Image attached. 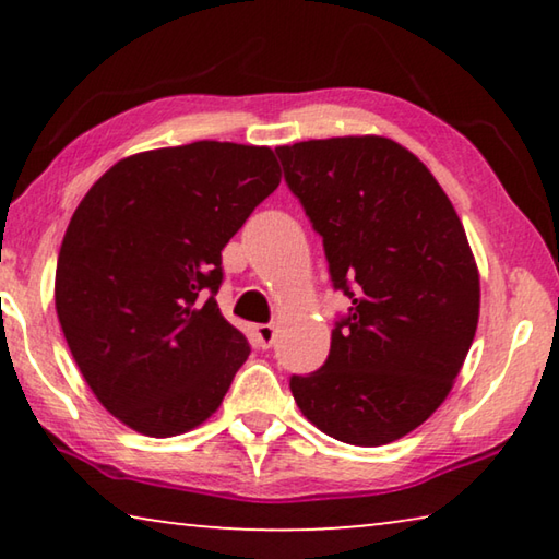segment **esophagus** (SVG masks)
Returning a JSON list of instances; mask_svg holds the SVG:
<instances>
[{
	"instance_id": "esophagus-1",
	"label": "esophagus",
	"mask_w": 559,
	"mask_h": 559,
	"mask_svg": "<svg viewBox=\"0 0 559 559\" xmlns=\"http://www.w3.org/2000/svg\"><path fill=\"white\" fill-rule=\"evenodd\" d=\"M253 337H257V343L261 349H269L273 345V340H276V328L273 325H257L253 328Z\"/></svg>"
}]
</instances>
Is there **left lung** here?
<instances>
[{
	"label": "left lung",
	"instance_id": "left-lung-1",
	"mask_svg": "<svg viewBox=\"0 0 559 559\" xmlns=\"http://www.w3.org/2000/svg\"><path fill=\"white\" fill-rule=\"evenodd\" d=\"M290 192L353 298L318 372L293 377L310 424L353 447L406 437L447 400L478 328L480 278L437 177L404 145L345 135L281 145Z\"/></svg>",
	"mask_w": 559,
	"mask_h": 559
}]
</instances>
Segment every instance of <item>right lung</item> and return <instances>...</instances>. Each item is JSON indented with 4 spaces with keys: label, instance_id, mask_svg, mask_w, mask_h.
I'll use <instances>...</instances> for the list:
<instances>
[{
    "label": "right lung",
    "instance_id": "add662e5",
    "mask_svg": "<svg viewBox=\"0 0 559 559\" xmlns=\"http://www.w3.org/2000/svg\"><path fill=\"white\" fill-rule=\"evenodd\" d=\"M281 185L271 147L200 140L118 159L73 212L53 300L96 400L145 437L219 409L251 347L216 306L222 249Z\"/></svg>",
    "mask_w": 559,
    "mask_h": 559
}]
</instances>
